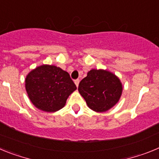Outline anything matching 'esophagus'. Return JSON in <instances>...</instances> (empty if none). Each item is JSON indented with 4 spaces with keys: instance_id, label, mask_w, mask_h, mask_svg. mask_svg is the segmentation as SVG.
Wrapping results in <instances>:
<instances>
[{
    "instance_id": "1",
    "label": "esophagus",
    "mask_w": 159,
    "mask_h": 159,
    "mask_svg": "<svg viewBox=\"0 0 159 159\" xmlns=\"http://www.w3.org/2000/svg\"><path fill=\"white\" fill-rule=\"evenodd\" d=\"M75 85H76L77 88H78L79 84H80V80H79V79H77V80H75Z\"/></svg>"
}]
</instances>
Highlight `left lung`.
<instances>
[{"instance_id": "8db88e82", "label": "left lung", "mask_w": 159, "mask_h": 159, "mask_svg": "<svg viewBox=\"0 0 159 159\" xmlns=\"http://www.w3.org/2000/svg\"><path fill=\"white\" fill-rule=\"evenodd\" d=\"M78 90L89 108L96 112H104L119 102L123 86L113 73L92 69L80 81Z\"/></svg>"}]
</instances>
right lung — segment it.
<instances>
[{
	"label": "right lung",
	"instance_id": "obj_1",
	"mask_svg": "<svg viewBox=\"0 0 159 159\" xmlns=\"http://www.w3.org/2000/svg\"><path fill=\"white\" fill-rule=\"evenodd\" d=\"M25 89L36 108L55 112L64 107L76 86L67 71L57 66L43 64L28 74Z\"/></svg>",
	"mask_w": 159,
	"mask_h": 159
}]
</instances>
